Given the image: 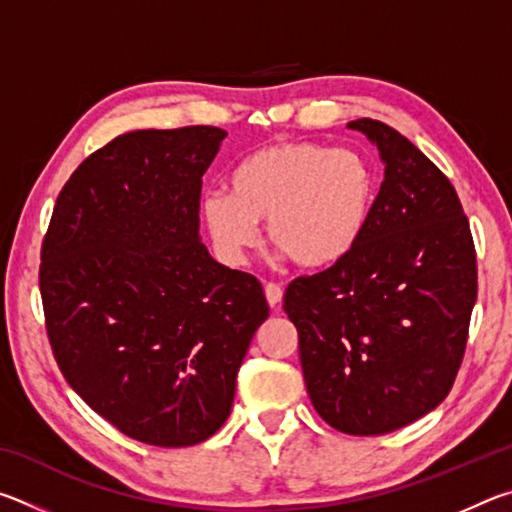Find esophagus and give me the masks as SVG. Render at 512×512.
I'll use <instances>...</instances> for the list:
<instances>
[{
	"label": "esophagus",
	"mask_w": 512,
	"mask_h": 512,
	"mask_svg": "<svg viewBox=\"0 0 512 512\" xmlns=\"http://www.w3.org/2000/svg\"><path fill=\"white\" fill-rule=\"evenodd\" d=\"M264 293H266V302H268V305H271L273 309H277V307L282 305V296H284L282 287H277V284H266Z\"/></svg>",
	"instance_id": "34e87169"
}]
</instances>
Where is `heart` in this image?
<instances>
[{"label":"heart","instance_id":"1","mask_svg":"<svg viewBox=\"0 0 512 512\" xmlns=\"http://www.w3.org/2000/svg\"><path fill=\"white\" fill-rule=\"evenodd\" d=\"M225 187L228 194L203 196L201 214L230 264L257 246V223L266 221V239L296 266H339L366 235L377 203L375 171L361 153L300 140L250 151Z\"/></svg>","mask_w":512,"mask_h":512}]
</instances>
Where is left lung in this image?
<instances>
[{"mask_svg": "<svg viewBox=\"0 0 512 512\" xmlns=\"http://www.w3.org/2000/svg\"><path fill=\"white\" fill-rule=\"evenodd\" d=\"M384 164L368 230L339 266L293 280L309 400L329 427L381 436L436 409L461 366L476 255L456 189L391 126L354 119Z\"/></svg>", "mask_w": 512, "mask_h": 512, "instance_id": "8db88e82", "label": "left lung"}]
</instances>
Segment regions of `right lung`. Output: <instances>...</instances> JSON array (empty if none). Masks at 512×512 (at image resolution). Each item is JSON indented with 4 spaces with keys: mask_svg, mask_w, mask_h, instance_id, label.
<instances>
[{
    "mask_svg": "<svg viewBox=\"0 0 512 512\" xmlns=\"http://www.w3.org/2000/svg\"><path fill=\"white\" fill-rule=\"evenodd\" d=\"M214 126L124 133L60 192L40 296L67 384L155 447L203 443L228 420L237 372L268 305L253 275L216 262L198 232Z\"/></svg>",
    "mask_w": 512,
    "mask_h": 512,
    "instance_id": "add662e5",
    "label": "right lung"
}]
</instances>
